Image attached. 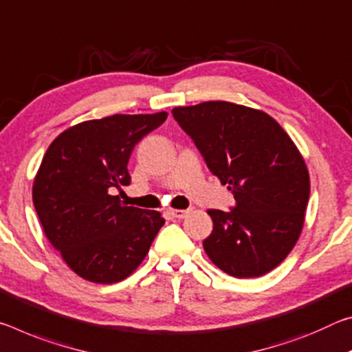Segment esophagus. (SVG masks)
Instances as JSON below:
<instances>
[{"instance_id":"1","label":"esophagus","mask_w":352,"mask_h":352,"mask_svg":"<svg viewBox=\"0 0 352 352\" xmlns=\"http://www.w3.org/2000/svg\"><path fill=\"white\" fill-rule=\"evenodd\" d=\"M187 214H188V210H182V209H176V210H171V215L175 217V218H186L187 217Z\"/></svg>"}]
</instances>
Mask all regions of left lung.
<instances>
[{
    "mask_svg": "<svg viewBox=\"0 0 352 352\" xmlns=\"http://www.w3.org/2000/svg\"><path fill=\"white\" fill-rule=\"evenodd\" d=\"M177 124L235 198L229 212H207L214 230L206 254L234 278H258L299 239L309 203V171L295 143L270 115L228 101L175 107Z\"/></svg>",
    "mask_w": 352,
    "mask_h": 352,
    "instance_id": "obj_1",
    "label": "left lung"
}]
</instances>
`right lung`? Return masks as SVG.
Returning a JSON list of instances; mask_svg holds the SVG:
<instances>
[{"instance_id": "1", "label": "right lung", "mask_w": 352, "mask_h": 352, "mask_svg": "<svg viewBox=\"0 0 352 352\" xmlns=\"http://www.w3.org/2000/svg\"><path fill=\"white\" fill-rule=\"evenodd\" d=\"M166 112L112 115L79 123L54 138L43 155L32 201L46 237L74 273L96 284L128 278L164 226L159 212L120 204L138 142Z\"/></svg>"}]
</instances>
